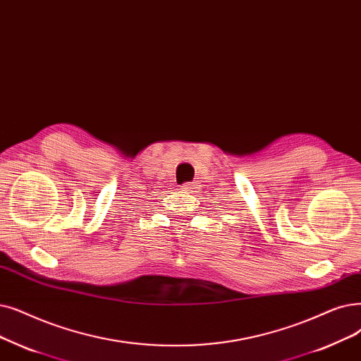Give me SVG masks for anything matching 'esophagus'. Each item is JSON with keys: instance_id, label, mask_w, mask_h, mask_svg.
<instances>
[{"instance_id": "34e87169", "label": "esophagus", "mask_w": 361, "mask_h": 361, "mask_svg": "<svg viewBox=\"0 0 361 361\" xmlns=\"http://www.w3.org/2000/svg\"><path fill=\"white\" fill-rule=\"evenodd\" d=\"M181 189H183L184 192H187V193H190V192H192V189H193V187H192V184L187 183L185 185H183V187H181Z\"/></svg>"}]
</instances>
